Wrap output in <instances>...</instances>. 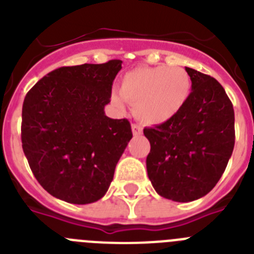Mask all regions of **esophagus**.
I'll list each match as a JSON object with an SVG mask.
<instances>
[{"label":"esophagus","instance_id":"1","mask_svg":"<svg viewBox=\"0 0 254 254\" xmlns=\"http://www.w3.org/2000/svg\"><path fill=\"white\" fill-rule=\"evenodd\" d=\"M132 133H133L134 136L141 134L142 133V127H141L140 125H137V123H133V125H132Z\"/></svg>","mask_w":254,"mask_h":254}]
</instances>
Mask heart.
<instances>
[{
	"mask_svg": "<svg viewBox=\"0 0 254 254\" xmlns=\"http://www.w3.org/2000/svg\"><path fill=\"white\" fill-rule=\"evenodd\" d=\"M192 91V80L185 68L174 66L140 67L122 77L120 94L133 107L134 116L150 125L172 120L185 108ZM113 102L122 107L120 95Z\"/></svg>",
	"mask_w": 254,
	"mask_h": 254,
	"instance_id": "b5f03b06",
	"label": "heart"
}]
</instances>
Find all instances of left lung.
<instances>
[{
	"label": "left lung",
	"mask_w": 254,
	"mask_h": 254,
	"mask_svg": "<svg viewBox=\"0 0 254 254\" xmlns=\"http://www.w3.org/2000/svg\"><path fill=\"white\" fill-rule=\"evenodd\" d=\"M192 91L172 120L143 129L150 141L147 176L161 197L190 202L207 194L223 176L235 142L234 109L211 76L186 67Z\"/></svg>",
	"instance_id": "obj_1"
}]
</instances>
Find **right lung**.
<instances>
[{
    "instance_id": "right-lung-1",
    "label": "right lung",
    "mask_w": 254,
    "mask_h": 254,
    "mask_svg": "<svg viewBox=\"0 0 254 254\" xmlns=\"http://www.w3.org/2000/svg\"><path fill=\"white\" fill-rule=\"evenodd\" d=\"M121 68V60L60 67L26 94L22 150L39 185L56 198L86 205L111 186L132 138L128 120L104 113Z\"/></svg>"
}]
</instances>
